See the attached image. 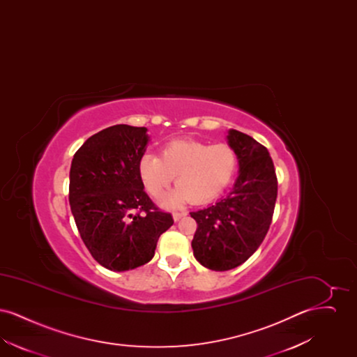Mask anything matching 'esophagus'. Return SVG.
<instances>
[{"label":"esophagus","instance_id":"1","mask_svg":"<svg viewBox=\"0 0 357 357\" xmlns=\"http://www.w3.org/2000/svg\"><path fill=\"white\" fill-rule=\"evenodd\" d=\"M186 211H174V213H172V218H174V221H179L182 217H186Z\"/></svg>","mask_w":357,"mask_h":357}]
</instances>
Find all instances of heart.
I'll use <instances>...</instances> for the list:
<instances>
[{"instance_id":"heart-1","label":"heart","mask_w":357,"mask_h":357,"mask_svg":"<svg viewBox=\"0 0 357 357\" xmlns=\"http://www.w3.org/2000/svg\"><path fill=\"white\" fill-rule=\"evenodd\" d=\"M237 166V153L229 143L210 146L181 139L165 144L159 158L143 155L137 172L146 191L155 199L165 195L175 176L178 187L165 199L166 206L175 207L187 201L204 204L214 199L230 185Z\"/></svg>"}]
</instances>
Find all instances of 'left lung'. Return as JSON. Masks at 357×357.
<instances>
[{
	"label": "left lung",
	"instance_id": "8db88e82",
	"mask_svg": "<svg viewBox=\"0 0 357 357\" xmlns=\"http://www.w3.org/2000/svg\"><path fill=\"white\" fill-rule=\"evenodd\" d=\"M227 139L239 162L236 185L220 202L190 213L197 222L194 255L215 272L237 268L259 248L272 223L278 186L265 146L237 130Z\"/></svg>",
	"mask_w": 357,
	"mask_h": 357
}]
</instances>
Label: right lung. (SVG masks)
<instances>
[{
  "instance_id": "right-lung-1",
  "label": "right lung",
  "mask_w": 357,
  "mask_h": 357,
  "mask_svg": "<svg viewBox=\"0 0 357 357\" xmlns=\"http://www.w3.org/2000/svg\"><path fill=\"white\" fill-rule=\"evenodd\" d=\"M147 143L146 127L118 124L86 139L72 159L70 211L91 255L114 272L151 261L158 239L174 223L139 178Z\"/></svg>"
}]
</instances>
